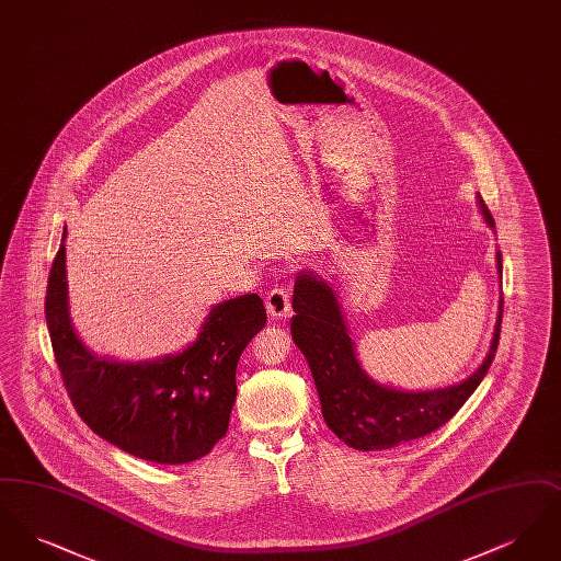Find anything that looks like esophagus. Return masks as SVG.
<instances>
[{"instance_id":"obj_1","label":"esophagus","mask_w":561,"mask_h":561,"mask_svg":"<svg viewBox=\"0 0 561 561\" xmlns=\"http://www.w3.org/2000/svg\"><path fill=\"white\" fill-rule=\"evenodd\" d=\"M265 302H267L268 313L273 318H288L290 316V293L286 288H282V286L271 288Z\"/></svg>"}]
</instances>
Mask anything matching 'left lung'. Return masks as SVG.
Listing matches in <instances>:
<instances>
[{
  "label": "left lung",
  "instance_id": "obj_1",
  "mask_svg": "<svg viewBox=\"0 0 561 561\" xmlns=\"http://www.w3.org/2000/svg\"><path fill=\"white\" fill-rule=\"evenodd\" d=\"M480 202L490 227L494 218ZM503 271L501 252H496ZM294 343L307 357L320 393L325 425L355 450H387L425 437L446 425L478 389L496 355L503 321V302L494 328L492 347L483 364L462 382L435 391H398L374 382L357 362L347 323L334 290L311 271H302L294 284Z\"/></svg>",
  "mask_w": 561,
  "mask_h": 561
}]
</instances>
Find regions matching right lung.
<instances>
[{"label":"right lung","instance_id":"1","mask_svg":"<svg viewBox=\"0 0 561 561\" xmlns=\"http://www.w3.org/2000/svg\"><path fill=\"white\" fill-rule=\"evenodd\" d=\"M65 236L67 229L62 241ZM46 321L81 421L136 458L183 465L206 456L225 437L238 396L240 355L265 328L267 311L259 294H243L214 305L197 341L176 355L133 364L99 357L81 343L69 318L60 243L48 277Z\"/></svg>","mask_w":561,"mask_h":561}]
</instances>
